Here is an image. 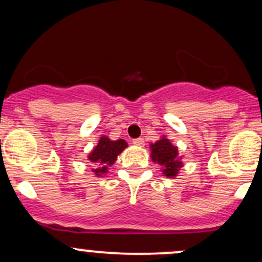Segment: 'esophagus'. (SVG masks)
<instances>
[{
	"instance_id": "34e87169",
	"label": "esophagus",
	"mask_w": 262,
	"mask_h": 262,
	"mask_svg": "<svg viewBox=\"0 0 262 262\" xmlns=\"http://www.w3.org/2000/svg\"><path fill=\"white\" fill-rule=\"evenodd\" d=\"M133 144H135V145L143 146L144 145V139H143V138H137V139H133Z\"/></svg>"
}]
</instances>
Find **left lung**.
Instances as JSON below:
<instances>
[{
	"instance_id": "8db88e82",
	"label": "left lung",
	"mask_w": 262,
	"mask_h": 262,
	"mask_svg": "<svg viewBox=\"0 0 262 262\" xmlns=\"http://www.w3.org/2000/svg\"><path fill=\"white\" fill-rule=\"evenodd\" d=\"M150 149H151V160L161 165L162 173H165L166 177L177 176V172L183 165L179 158V150L176 146L164 137L154 144H150Z\"/></svg>"
}]
</instances>
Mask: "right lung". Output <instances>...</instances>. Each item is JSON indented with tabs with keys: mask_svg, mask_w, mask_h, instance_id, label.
<instances>
[{
	"mask_svg": "<svg viewBox=\"0 0 262 262\" xmlns=\"http://www.w3.org/2000/svg\"><path fill=\"white\" fill-rule=\"evenodd\" d=\"M127 146V141L123 139L113 141L106 135L101 137L97 146H95L91 154L89 155V160L96 165L95 169L92 170L95 175L101 176L106 173L108 167L116 162L117 156L121 154Z\"/></svg>",
	"mask_w": 262,
	"mask_h": 262,
	"instance_id": "1",
	"label": "right lung"
}]
</instances>
